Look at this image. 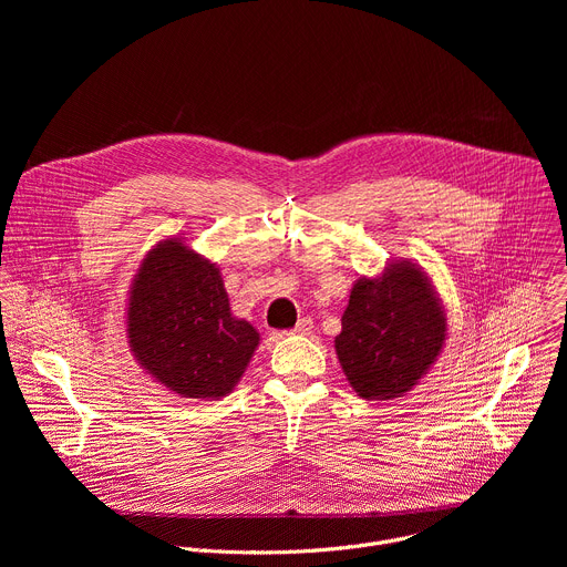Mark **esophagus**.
<instances>
[{"label":"esophagus","instance_id":"34e87169","mask_svg":"<svg viewBox=\"0 0 567 567\" xmlns=\"http://www.w3.org/2000/svg\"><path fill=\"white\" fill-rule=\"evenodd\" d=\"M311 330H313V320L311 318H300L298 326L291 332L298 334V337H307V334H311Z\"/></svg>","mask_w":567,"mask_h":567}]
</instances>
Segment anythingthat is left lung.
I'll list each match as a JSON object with an SVG mask.
<instances>
[{"label": "left lung", "mask_w": 567, "mask_h": 567, "mask_svg": "<svg viewBox=\"0 0 567 567\" xmlns=\"http://www.w3.org/2000/svg\"><path fill=\"white\" fill-rule=\"evenodd\" d=\"M334 339L339 363L368 401L403 396L437 361L446 343V313L429 274L390 262L377 278L361 276Z\"/></svg>", "instance_id": "left-lung-1"}]
</instances>
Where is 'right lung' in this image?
<instances>
[{
	"label": "right lung",
	"mask_w": 567,
	"mask_h": 567,
	"mask_svg": "<svg viewBox=\"0 0 567 567\" xmlns=\"http://www.w3.org/2000/svg\"><path fill=\"white\" fill-rule=\"evenodd\" d=\"M127 343L138 365L186 399H221L245 374L260 334L230 313L219 269L182 237L143 258L127 298Z\"/></svg>",
	"instance_id": "obj_1"
}]
</instances>
